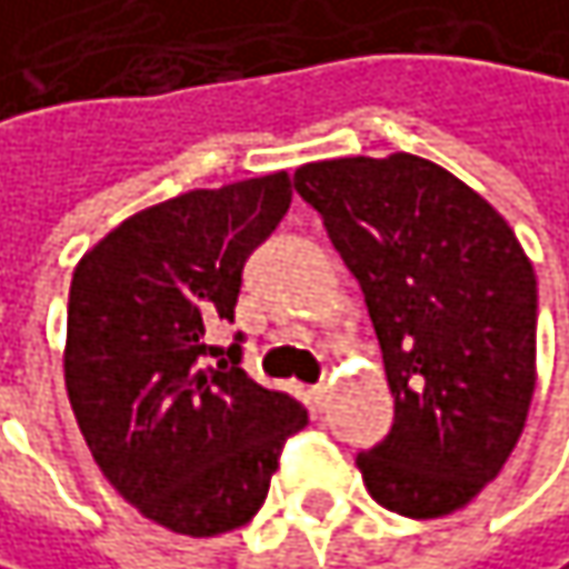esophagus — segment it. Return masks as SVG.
Here are the masks:
<instances>
[{
    "label": "esophagus",
    "mask_w": 569,
    "mask_h": 569,
    "mask_svg": "<svg viewBox=\"0 0 569 569\" xmlns=\"http://www.w3.org/2000/svg\"><path fill=\"white\" fill-rule=\"evenodd\" d=\"M312 393H316V403H326V397H329V385H316Z\"/></svg>",
    "instance_id": "34e87169"
}]
</instances>
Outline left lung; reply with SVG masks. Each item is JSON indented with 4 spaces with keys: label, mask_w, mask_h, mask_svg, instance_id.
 <instances>
[{
    "label": "left lung",
    "mask_w": 569,
    "mask_h": 569,
    "mask_svg": "<svg viewBox=\"0 0 569 569\" xmlns=\"http://www.w3.org/2000/svg\"><path fill=\"white\" fill-rule=\"evenodd\" d=\"M361 283L393 393V427L358 452L378 505L442 518L508 462L535 397L538 280L508 221L442 166L393 152L299 166Z\"/></svg>",
    "instance_id": "obj_1"
}]
</instances>
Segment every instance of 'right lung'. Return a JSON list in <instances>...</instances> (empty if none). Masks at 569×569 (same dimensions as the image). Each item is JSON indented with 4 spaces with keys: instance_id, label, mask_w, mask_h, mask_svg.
I'll return each instance as SVG.
<instances>
[{
    "instance_id": "right-lung-1",
    "label": "right lung",
    "mask_w": 569,
    "mask_h": 569,
    "mask_svg": "<svg viewBox=\"0 0 569 569\" xmlns=\"http://www.w3.org/2000/svg\"><path fill=\"white\" fill-rule=\"evenodd\" d=\"M292 201L286 172L194 188L127 218L80 257L64 385L107 482L149 521L214 538L247 525L306 407L240 368L233 322L247 257Z\"/></svg>"
}]
</instances>
